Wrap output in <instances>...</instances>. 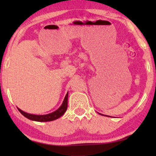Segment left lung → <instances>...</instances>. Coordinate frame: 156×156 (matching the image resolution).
Instances as JSON below:
<instances>
[{"mask_svg":"<svg viewBox=\"0 0 156 156\" xmlns=\"http://www.w3.org/2000/svg\"><path fill=\"white\" fill-rule=\"evenodd\" d=\"M99 114H100V113H99Z\"/></svg>","mask_w":156,"mask_h":156,"instance_id":"1","label":"left lung"}]
</instances>
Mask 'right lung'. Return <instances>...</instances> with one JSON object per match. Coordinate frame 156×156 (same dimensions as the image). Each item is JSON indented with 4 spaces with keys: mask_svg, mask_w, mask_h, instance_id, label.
<instances>
[{
    "mask_svg": "<svg viewBox=\"0 0 156 156\" xmlns=\"http://www.w3.org/2000/svg\"><path fill=\"white\" fill-rule=\"evenodd\" d=\"M67 100H68V92L66 94L65 98H64L63 103L61 105V106L57 109L55 112L50 113V114H44V115H37V114H28V113H26L20 109L19 108L18 110L19 112L24 116L25 117L28 118V119H31V120L33 121H37V122H50L55 120V119H57L58 118L62 117V115L65 113L67 109Z\"/></svg>",
    "mask_w": 156,
    "mask_h": 156,
    "instance_id": "right-lung-1",
    "label": "right lung"
}]
</instances>
